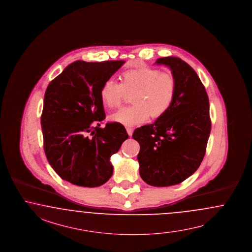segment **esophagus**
I'll list each match as a JSON object with an SVG mask.
<instances>
[{"mask_svg":"<svg viewBox=\"0 0 252 252\" xmlns=\"http://www.w3.org/2000/svg\"><path fill=\"white\" fill-rule=\"evenodd\" d=\"M126 130H127V132H128L129 136H131V135H132V131H133V130H132L131 128H130V127H127V128H126Z\"/></svg>","mask_w":252,"mask_h":252,"instance_id":"esophagus-1","label":"esophagus"}]
</instances>
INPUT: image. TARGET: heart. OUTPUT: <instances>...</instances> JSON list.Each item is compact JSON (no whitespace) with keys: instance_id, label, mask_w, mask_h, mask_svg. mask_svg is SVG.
Here are the masks:
<instances>
[{"instance_id":"heart-1","label":"heart","mask_w":252,"mask_h":252,"mask_svg":"<svg viewBox=\"0 0 252 252\" xmlns=\"http://www.w3.org/2000/svg\"><path fill=\"white\" fill-rule=\"evenodd\" d=\"M175 91L176 81L172 74L141 67L123 72L122 83L105 81L100 90V98L104 106L114 109L122 105L126 94H132V106L123 107L109 119L124 126H134L146 122L149 115L156 119L166 113Z\"/></svg>"}]
</instances>
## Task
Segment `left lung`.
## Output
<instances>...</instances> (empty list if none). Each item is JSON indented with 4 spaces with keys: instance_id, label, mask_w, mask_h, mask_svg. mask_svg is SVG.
<instances>
[{
    "instance_id": "8db88e82",
    "label": "left lung",
    "mask_w": 252,
    "mask_h": 252,
    "mask_svg": "<svg viewBox=\"0 0 252 252\" xmlns=\"http://www.w3.org/2000/svg\"><path fill=\"white\" fill-rule=\"evenodd\" d=\"M171 70L176 91L170 108L152 124L137 128L139 173L147 185L171 187L191 176L203 160L211 133L209 97L195 70L177 57L156 61Z\"/></svg>"
}]
</instances>
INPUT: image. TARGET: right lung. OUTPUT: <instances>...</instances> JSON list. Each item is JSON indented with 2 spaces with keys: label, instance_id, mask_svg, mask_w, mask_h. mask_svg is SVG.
<instances>
[{
  "label": "right lung",
  "instance_id": "right-lung-1",
  "mask_svg": "<svg viewBox=\"0 0 252 252\" xmlns=\"http://www.w3.org/2000/svg\"><path fill=\"white\" fill-rule=\"evenodd\" d=\"M124 63L75 61L46 89L41 120L44 152L57 174L72 185L106 183L113 174L110 158L129 137L120 123L98 127L106 117L100 90Z\"/></svg>",
  "mask_w": 252,
  "mask_h": 252
}]
</instances>
